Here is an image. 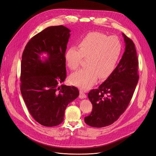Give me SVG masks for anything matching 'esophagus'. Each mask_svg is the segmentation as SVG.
<instances>
[{
  "instance_id": "1",
  "label": "esophagus",
  "mask_w": 156,
  "mask_h": 156,
  "mask_svg": "<svg viewBox=\"0 0 156 156\" xmlns=\"http://www.w3.org/2000/svg\"><path fill=\"white\" fill-rule=\"evenodd\" d=\"M79 97H80V99H84V98H86V95L85 94V93L83 91L80 90V96H79Z\"/></svg>"
}]
</instances>
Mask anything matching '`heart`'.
Masks as SVG:
<instances>
[{
  "label": "heart",
  "mask_w": 156,
  "mask_h": 156,
  "mask_svg": "<svg viewBox=\"0 0 156 156\" xmlns=\"http://www.w3.org/2000/svg\"><path fill=\"white\" fill-rule=\"evenodd\" d=\"M78 49L71 47L65 53L68 67L75 70L81 61L87 58L86 68L73 73L71 83L83 90L90 89L97 81L107 78L114 70L122 53V44L115 36H107L99 32H91L84 36L78 44Z\"/></svg>",
  "instance_id": "1"
}]
</instances>
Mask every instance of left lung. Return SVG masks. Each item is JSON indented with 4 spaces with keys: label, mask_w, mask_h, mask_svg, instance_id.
I'll use <instances>...</instances> for the list:
<instances>
[{
    "label": "left lung",
    "mask_w": 156,
    "mask_h": 156,
    "mask_svg": "<svg viewBox=\"0 0 156 156\" xmlns=\"http://www.w3.org/2000/svg\"><path fill=\"white\" fill-rule=\"evenodd\" d=\"M125 49L117 67L98 89L88 93L93 104L85 123L93 127L102 128L112 124L127 108L139 80L138 61L135 44L122 33Z\"/></svg>",
    "instance_id": "1"
}]
</instances>
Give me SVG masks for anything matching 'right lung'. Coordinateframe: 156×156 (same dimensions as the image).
I'll return each instance as SVG.
<instances>
[{"instance_id":"add662e5","label":"right lung","mask_w":156,"mask_h":156,"mask_svg":"<svg viewBox=\"0 0 156 156\" xmlns=\"http://www.w3.org/2000/svg\"><path fill=\"white\" fill-rule=\"evenodd\" d=\"M70 33L63 25L48 27L29 41L22 55L21 95L34 119L45 126L60 124L68 104L79 96L75 86H58L66 76L65 53ZM43 53L47 57L41 58Z\"/></svg>"}]
</instances>
